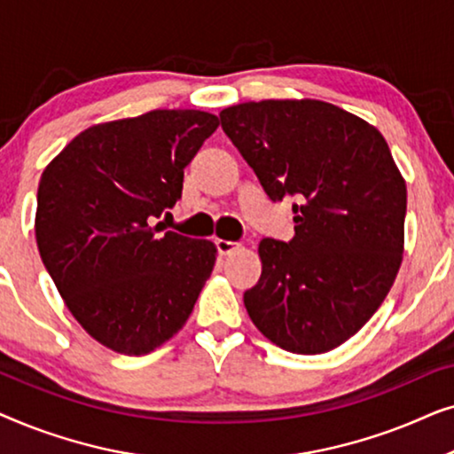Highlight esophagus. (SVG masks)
<instances>
[{
  "label": "esophagus",
  "instance_id": "34e87169",
  "mask_svg": "<svg viewBox=\"0 0 454 454\" xmlns=\"http://www.w3.org/2000/svg\"><path fill=\"white\" fill-rule=\"evenodd\" d=\"M215 246H216V252H219L221 256H229L233 250H238L239 244H235V241H227V239H216Z\"/></svg>",
  "mask_w": 454,
  "mask_h": 454
}]
</instances>
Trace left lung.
<instances>
[{
	"label": "left lung",
	"instance_id": "left-lung-1",
	"mask_svg": "<svg viewBox=\"0 0 454 454\" xmlns=\"http://www.w3.org/2000/svg\"><path fill=\"white\" fill-rule=\"evenodd\" d=\"M219 117L266 196L295 198L294 239L260 241L247 314L285 351H331L380 308L401 266L407 188L387 140L312 98L241 103Z\"/></svg>",
	"mask_w": 454,
	"mask_h": 454
}]
</instances>
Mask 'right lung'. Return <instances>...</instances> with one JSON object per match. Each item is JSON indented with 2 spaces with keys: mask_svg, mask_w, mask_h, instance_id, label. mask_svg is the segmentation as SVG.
I'll return each instance as SVG.
<instances>
[{
  "mask_svg": "<svg viewBox=\"0 0 454 454\" xmlns=\"http://www.w3.org/2000/svg\"><path fill=\"white\" fill-rule=\"evenodd\" d=\"M219 117L157 109L78 134L43 171L35 233L66 306L109 349L145 356L190 318L216 247L157 223Z\"/></svg>",
  "mask_w": 454,
  "mask_h": 454,
  "instance_id": "right-lung-1",
  "label": "right lung"
}]
</instances>
